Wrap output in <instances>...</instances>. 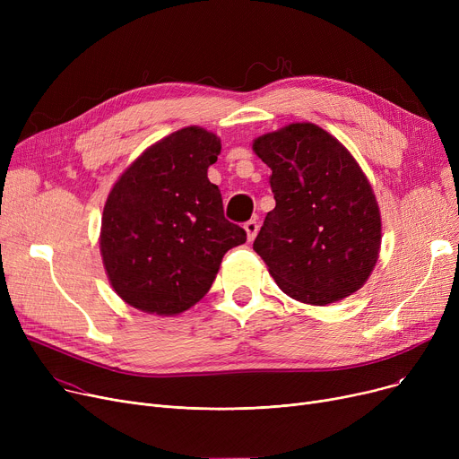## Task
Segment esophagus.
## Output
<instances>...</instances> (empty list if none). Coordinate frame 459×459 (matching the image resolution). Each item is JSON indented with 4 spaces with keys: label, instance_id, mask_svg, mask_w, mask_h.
I'll return each instance as SVG.
<instances>
[{
    "label": "esophagus",
    "instance_id": "esophagus-1",
    "mask_svg": "<svg viewBox=\"0 0 459 459\" xmlns=\"http://www.w3.org/2000/svg\"><path fill=\"white\" fill-rule=\"evenodd\" d=\"M244 229H246V232H247V242H253V239L256 238V232H258V223H256V220L247 221V223L244 225Z\"/></svg>",
    "mask_w": 459,
    "mask_h": 459
}]
</instances>
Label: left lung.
<instances>
[{"label":"left lung","mask_w":459,"mask_h":459,"mask_svg":"<svg viewBox=\"0 0 459 459\" xmlns=\"http://www.w3.org/2000/svg\"><path fill=\"white\" fill-rule=\"evenodd\" d=\"M272 169L275 208L253 249L281 290L307 305L341 301L370 277L381 246L372 186L344 144L312 123L253 141Z\"/></svg>","instance_id":"8db88e82"}]
</instances>
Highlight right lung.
<instances>
[{
    "instance_id": "right-lung-1",
    "label": "right lung",
    "mask_w": 459,
    "mask_h": 459,
    "mask_svg": "<svg viewBox=\"0 0 459 459\" xmlns=\"http://www.w3.org/2000/svg\"><path fill=\"white\" fill-rule=\"evenodd\" d=\"M220 152L215 134L186 126L151 144L113 184L100 255L113 290L134 308L180 315L206 296L225 253L246 244L208 180Z\"/></svg>"
}]
</instances>
